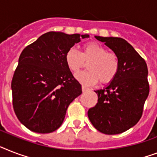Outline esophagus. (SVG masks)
<instances>
[{
    "instance_id": "obj_1",
    "label": "esophagus",
    "mask_w": 157,
    "mask_h": 157,
    "mask_svg": "<svg viewBox=\"0 0 157 157\" xmlns=\"http://www.w3.org/2000/svg\"><path fill=\"white\" fill-rule=\"evenodd\" d=\"M89 89H88V88H86V87H85V86H82V91L84 92V93H85V92H86V91H89Z\"/></svg>"
}]
</instances>
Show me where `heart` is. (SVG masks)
Wrapping results in <instances>:
<instances>
[{
  "instance_id": "heart-1",
  "label": "heart",
  "mask_w": 157,
  "mask_h": 157,
  "mask_svg": "<svg viewBox=\"0 0 157 157\" xmlns=\"http://www.w3.org/2000/svg\"><path fill=\"white\" fill-rule=\"evenodd\" d=\"M67 66L73 73H77L88 63V71L76 75V80L85 86L96 83L107 84L114 79L119 69L118 55L107 52L105 47L97 42H90L83 46L82 52L76 48L67 50L65 55Z\"/></svg>"
}]
</instances>
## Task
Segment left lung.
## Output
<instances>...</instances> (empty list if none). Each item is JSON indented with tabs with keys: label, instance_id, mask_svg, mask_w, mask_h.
<instances>
[{
	"label": "left lung",
	"instance_id": "left-lung-1",
	"mask_svg": "<svg viewBox=\"0 0 157 157\" xmlns=\"http://www.w3.org/2000/svg\"><path fill=\"white\" fill-rule=\"evenodd\" d=\"M95 38L118 55L119 69L108 86L95 91L98 103L89 109L88 117L100 132L117 135L134 127L142 116L149 94L147 63L122 38Z\"/></svg>",
	"mask_w": 157,
	"mask_h": 157
}]
</instances>
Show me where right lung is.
Wrapping results in <instances>:
<instances>
[{"label": "right lung", "instance_id": "obj_1", "mask_svg": "<svg viewBox=\"0 0 157 157\" xmlns=\"http://www.w3.org/2000/svg\"><path fill=\"white\" fill-rule=\"evenodd\" d=\"M89 34L50 31L21 52L11 89L15 114L25 127L51 133L63 123L70 103L82 93L65 55Z\"/></svg>", "mask_w": 157, "mask_h": 157}]
</instances>
